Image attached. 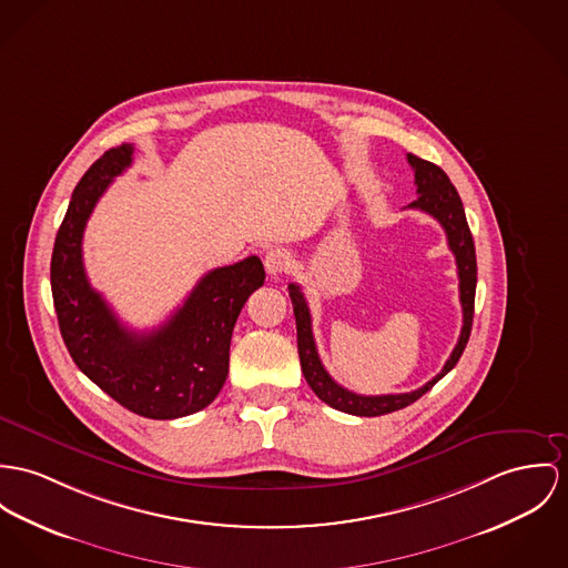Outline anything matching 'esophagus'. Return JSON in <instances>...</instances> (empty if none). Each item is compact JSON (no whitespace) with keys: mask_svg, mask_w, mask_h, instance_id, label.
Here are the masks:
<instances>
[{"mask_svg":"<svg viewBox=\"0 0 568 568\" xmlns=\"http://www.w3.org/2000/svg\"><path fill=\"white\" fill-rule=\"evenodd\" d=\"M263 265H265V272L270 276H281L283 272L290 270V255L285 251H281V248H272V251L265 253Z\"/></svg>","mask_w":568,"mask_h":568,"instance_id":"34e87169","label":"esophagus"}]
</instances>
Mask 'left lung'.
<instances>
[{
	"instance_id": "left-lung-1",
	"label": "left lung",
	"mask_w": 568,
	"mask_h": 568,
	"mask_svg": "<svg viewBox=\"0 0 568 568\" xmlns=\"http://www.w3.org/2000/svg\"><path fill=\"white\" fill-rule=\"evenodd\" d=\"M406 158L415 171V185H417V194H419L408 205V210H422V212L430 214L445 229L449 251L456 257L458 281H460L458 290H460V305H463V328H460L456 348L452 349L449 358L445 361V365L437 376L415 392L389 393V395H358V393L348 392L346 387L337 385L331 378V374L324 369L317 348H315V339H313V331H311V313L306 306L305 294L301 292V287L296 283L290 285V298L294 305L296 331H298V356H301V367H303L308 387L328 406H333L342 413H348V415H358V417L387 415V413L413 404L424 393L430 392L438 381L449 369H454V365L458 363L463 349L469 342L471 324H474L478 265H476V246H474V237H471L469 224L465 219L463 201H460L456 187L452 185L449 176L445 175L437 164L426 162L410 153Z\"/></svg>"
}]
</instances>
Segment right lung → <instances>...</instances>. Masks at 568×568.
Segmentation results:
<instances>
[{
  "mask_svg": "<svg viewBox=\"0 0 568 568\" xmlns=\"http://www.w3.org/2000/svg\"><path fill=\"white\" fill-rule=\"evenodd\" d=\"M131 160V144L105 151L73 190L53 244L51 294L62 339L88 378L140 417L176 419L219 395L233 326L265 272L260 257L216 267L160 328L135 333L123 326L88 283L82 237L97 201Z\"/></svg>",
  "mask_w": 568,
  "mask_h": 568,
  "instance_id": "1",
  "label": "right lung"
}]
</instances>
